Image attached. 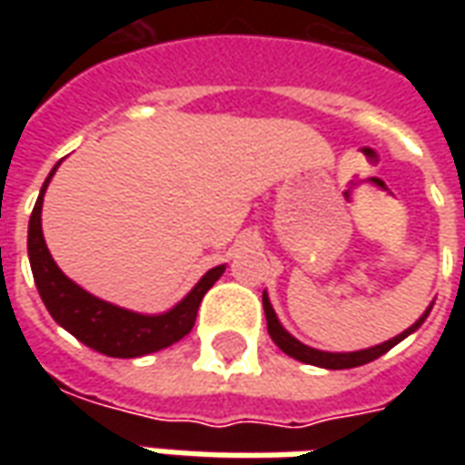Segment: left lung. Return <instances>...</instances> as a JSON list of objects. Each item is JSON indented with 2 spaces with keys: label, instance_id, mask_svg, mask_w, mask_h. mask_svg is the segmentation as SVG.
Returning <instances> with one entry per match:
<instances>
[{
  "label": "left lung",
  "instance_id": "1",
  "mask_svg": "<svg viewBox=\"0 0 465 465\" xmlns=\"http://www.w3.org/2000/svg\"><path fill=\"white\" fill-rule=\"evenodd\" d=\"M430 309H433V303H430L426 312L420 313L419 322L411 323L406 331H401L399 336H393L389 341L379 343V346H371V349H361V351H319L312 349V346H306L299 339H293L292 333L286 331L279 322V316L273 312L272 302H269V293L263 292V313H266V326H269V336H272V341L279 346V349L286 353V356H292V359L302 361V363H312V366H319V369H356V366H363V363H369V361L379 359L383 356L386 351H391L396 343H401L406 336H411L413 331H419L420 323L429 319Z\"/></svg>",
  "mask_w": 465,
  "mask_h": 465
}]
</instances>
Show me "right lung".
<instances>
[{
    "mask_svg": "<svg viewBox=\"0 0 465 465\" xmlns=\"http://www.w3.org/2000/svg\"><path fill=\"white\" fill-rule=\"evenodd\" d=\"M56 169L59 163L49 172L39 192L35 212L29 219V236H26L36 292L42 296L46 312L52 313V319L62 329L86 343L89 349L99 351L104 356H114V359H136V356H146V353L182 341L193 329L203 293L219 282V276L226 272V263L209 269L182 302L163 313L132 312V309H122L116 303H109L89 293L56 266L42 233V203H45L46 186Z\"/></svg>",
    "mask_w": 465,
    "mask_h": 465,
    "instance_id": "1",
    "label": "right lung"
}]
</instances>
